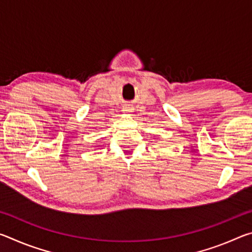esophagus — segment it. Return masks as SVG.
Returning a JSON list of instances; mask_svg holds the SVG:
<instances>
[{
    "mask_svg": "<svg viewBox=\"0 0 252 252\" xmlns=\"http://www.w3.org/2000/svg\"><path fill=\"white\" fill-rule=\"evenodd\" d=\"M132 111H133V109H132V106H130V105H125V106H123V112L131 113Z\"/></svg>",
    "mask_w": 252,
    "mask_h": 252,
    "instance_id": "obj_1",
    "label": "esophagus"
}]
</instances>
